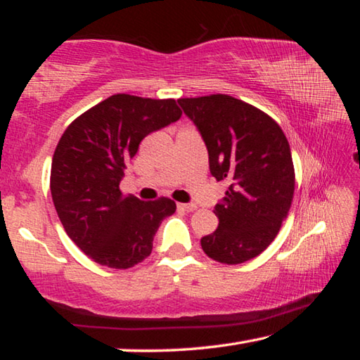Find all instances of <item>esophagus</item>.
<instances>
[{
    "label": "esophagus",
    "instance_id": "esophagus-1",
    "mask_svg": "<svg viewBox=\"0 0 360 360\" xmlns=\"http://www.w3.org/2000/svg\"><path fill=\"white\" fill-rule=\"evenodd\" d=\"M178 210L192 212V211L197 210V205H193V203H178Z\"/></svg>",
    "mask_w": 360,
    "mask_h": 360
}]
</instances>
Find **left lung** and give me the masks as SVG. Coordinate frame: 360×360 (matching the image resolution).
Here are the masks:
<instances>
[{
  "mask_svg": "<svg viewBox=\"0 0 360 360\" xmlns=\"http://www.w3.org/2000/svg\"><path fill=\"white\" fill-rule=\"evenodd\" d=\"M178 103L202 133L211 174L229 184L214 208L217 229L200 241L205 254L227 265L257 257L276 238L294 197L288 138L270 115L230 95Z\"/></svg>",
  "mask_w": 360,
  "mask_h": 360,
  "instance_id": "1",
  "label": "left lung"
}]
</instances>
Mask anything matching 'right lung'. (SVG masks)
Returning <instances> with one entry per match:
<instances>
[{
  "label": "right lung",
  "mask_w": 360,
  "mask_h": 360,
  "mask_svg": "<svg viewBox=\"0 0 360 360\" xmlns=\"http://www.w3.org/2000/svg\"><path fill=\"white\" fill-rule=\"evenodd\" d=\"M176 100L115 94L68 125L53 152L51 192L63 229L96 264L127 270L152 252L154 235L176 211L172 198L124 195L125 163L139 143L181 117Z\"/></svg>",
  "instance_id": "right-lung-1"
}]
</instances>
